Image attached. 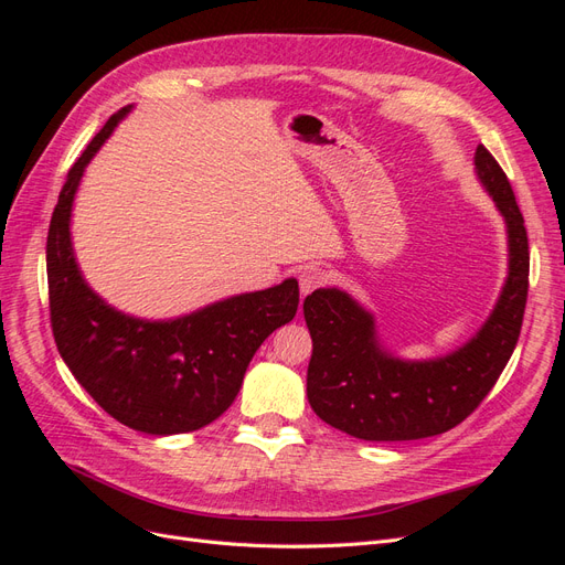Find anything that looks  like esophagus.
Here are the masks:
<instances>
[{"label":"esophagus","instance_id":"obj_1","mask_svg":"<svg viewBox=\"0 0 565 565\" xmlns=\"http://www.w3.org/2000/svg\"><path fill=\"white\" fill-rule=\"evenodd\" d=\"M328 280H330V273H328V270H322V268H306V270L301 273V278H299L301 292H303V295H311L313 289H320L322 285H328Z\"/></svg>","mask_w":565,"mask_h":565}]
</instances>
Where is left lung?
I'll return each instance as SVG.
<instances>
[{"label":"left lung","mask_w":565,"mask_h":565,"mask_svg":"<svg viewBox=\"0 0 565 565\" xmlns=\"http://www.w3.org/2000/svg\"><path fill=\"white\" fill-rule=\"evenodd\" d=\"M473 162L509 231V278L498 306L467 347L438 361L403 363L377 347L372 316L349 295L316 289L303 299L313 339L306 396L334 429L363 440L450 431L483 403L514 353L527 299V233L500 162L486 146L476 148Z\"/></svg>","instance_id":"left-lung-1"}]
</instances>
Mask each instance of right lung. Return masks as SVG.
Returning a JSON list of instances; mask_svg holds the SVG:
<instances>
[{
    "mask_svg": "<svg viewBox=\"0 0 565 565\" xmlns=\"http://www.w3.org/2000/svg\"><path fill=\"white\" fill-rule=\"evenodd\" d=\"M129 113L117 110L67 172L46 235L49 316L58 353L110 417L169 436L224 415L264 339L299 306L297 280L241 295L169 322L117 313L82 280L71 247V210L84 167Z\"/></svg>",
    "mask_w": 565,
    "mask_h": 565,
    "instance_id": "right-lung-1",
    "label": "right lung"
}]
</instances>
